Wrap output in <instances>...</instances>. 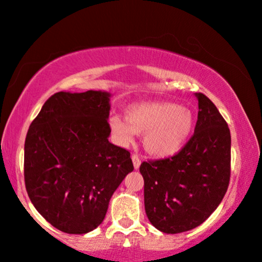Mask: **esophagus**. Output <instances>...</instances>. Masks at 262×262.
<instances>
[{"label": "esophagus", "instance_id": "1", "mask_svg": "<svg viewBox=\"0 0 262 262\" xmlns=\"http://www.w3.org/2000/svg\"><path fill=\"white\" fill-rule=\"evenodd\" d=\"M132 160H133V164H134L135 169H139V167H140V164H141V159L139 158V156L138 155H133V156H132Z\"/></svg>", "mask_w": 262, "mask_h": 262}]
</instances>
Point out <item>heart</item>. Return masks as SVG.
I'll list each match as a JSON object with an SVG mask.
<instances>
[{
    "label": "heart",
    "mask_w": 262,
    "mask_h": 262,
    "mask_svg": "<svg viewBox=\"0 0 262 262\" xmlns=\"http://www.w3.org/2000/svg\"><path fill=\"white\" fill-rule=\"evenodd\" d=\"M111 132L122 145L130 144L135 134L145 135V147L153 156L176 155L193 133L194 115L187 107L169 102L134 104L125 110V121L109 118Z\"/></svg>",
    "instance_id": "1"
}]
</instances>
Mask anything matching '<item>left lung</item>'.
<instances>
[{
  "label": "left lung",
  "instance_id": "left-lung-1",
  "mask_svg": "<svg viewBox=\"0 0 262 262\" xmlns=\"http://www.w3.org/2000/svg\"><path fill=\"white\" fill-rule=\"evenodd\" d=\"M194 134L180 152L142 162L145 211L151 224L165 233L188 231L213 213L228 190L231 135L217 106L204 93Z\"/></svg>",
  "mask_w": 262,
  "mask_h": 262
}]
</instances>
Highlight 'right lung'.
I'll return each instance as SVG.
<instances>
[{"instance_id":"1","label":"right lung","mask_w":262,"mask_h":262,"mask_svg":"<svg viewBox=\"0 0 262 262\" xmlns=\"http://www.w3.org/2000/svg\"><path fill=\"white\" fill-rule=\"evenodd\" d=\"M109 100L102 91L57 92L27 132V194L45 221L66 233L102 224L114 191L134 170L129 151L107 140Z\"/></svg>"}]
</instances>
